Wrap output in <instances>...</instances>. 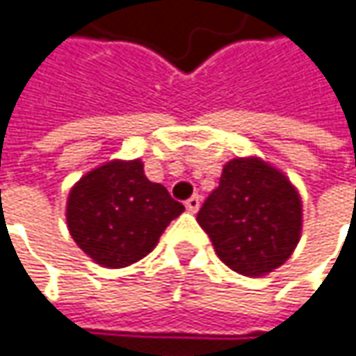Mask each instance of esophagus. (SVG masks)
Here are the masks:
<instances>
[{
	"label": "esophagus",
	"mask_w": 356,
	"mask_h": 356,
	"mask_svg": "<svg viewBox=\"0 0 356 356\" xmlns=\"http://www.w3.org/2000/svg\"><path fill=\"white\" fill-rule=\"evenodd\" d=\"M199 205H201V197H199V195H191V197L185 201V207H187V211H191V213L197 211Z\"/></svg>",
	"instance_id": "34e87169"
}]
</instances>
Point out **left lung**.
Segmentation results:
<instances>
[{"mask_svg": "<svg viewBox=\"0 0 356 356\" xmlns=\"http://www.w3.org/2000/svg\"><path fill=\"white\" fill-rule=\"evenodd\" d=\"M197 221L225 266L261 276L292 256L302 229V203L278 169L260 159H234L203 201Z\"/></svg>", "mask_w": 356, "mask_h": 356, "instance_id": "1", "label": "left lung"}]
</instances>
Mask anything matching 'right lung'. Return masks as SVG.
Masks as SVG:
<instances>
[{
    "mask_svg": "<svg viewBox=\"0 0 356 356\" xmlns=\"http://www.w3.org/2000/svg\"><path fill=\"white\" fill-rule=\"evenodd\" d=\"M183 203L145 177L143 163L111 161L86 173L70 191L66 220L78 248L104 268L145 258Z\"/></svg>",
    "mask_w": 356,
    "mask_h": 356,
    "instance_id": "1",
    "label": "right lung"
}]
</instances>
